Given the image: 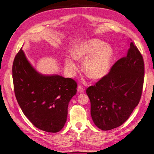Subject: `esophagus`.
Returning <instances> with one entry per match:
<instances>
[{
  "label": "esophagus",
  "instance_id": "obj_1",
  "mask_svg": "<svg viewBox=\"0 0 154 154\" xmlns=\"http://www.w3.org/2000/svg\"><path fill=\"white\" fill-rule=\"evenodd\" d=\"M77 91H78V92H79V93H83V92L84 91V88H83L82 86H79L78 87V88H77Z\"/></svg>",
  "mask_w": 154,
  "mask_h": 154
}]
</instances>
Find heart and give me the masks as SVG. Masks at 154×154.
I'll return each mask as SVG.
<instances>
[{"instance_id": "heart-1", "label": "heart", "mask_w": 154, "mask_h": 154, "mask_svg": "<svg viewBox=\"0 0 154 154\" xmlns=\"http://www.w3.org/2000/svg\"><path fill=\"white\" fill-rule=\"evenodd\" d=\"M72 56L75 60H84L82 69L93 79H100L109 73L114 58V50L111 45L99 39L86 40L77 44L73 49ZM68 72L73 73L77 65L70 58L65 59Z\"/></svg>"}]
</instances>
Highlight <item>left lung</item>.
I'll return each instance as SVG.
<instances>
[{"mask_svg":"<svg viewBox=\"0 0 154 154\" xmlns=\"http://www.w3.org/2000/svg\"><path fill=\"white\" fill-rule=\"evenodd\" d=\"M144 73L143 56L131 42L126 56L119 60L109 74L86 89L91 115L99 129L110 130L128 120L140 102Z\"/></svg>","mask_w":154,"mask_h":154,"instance_id":"8db88e82","label":"left lung"}]
</instances>
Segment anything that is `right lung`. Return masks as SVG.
<instances>
[{"label": "right lung", "instance_id": "obj_1", "mask_svg": "<svg viewBox=\"0 0 154 154\" xmlns=\"http://www.w3.org/2000/svg\"><path fill=\"white\" fill-rule=\"evenodd\" d=\"M13 79L16 98L28 120L45 132L61 131L66 121L68 103L77 93V82L38 73L22 49L13 61Z\"/></svg>", "mask_w": 154, "mask_h": 154}]
</instances>
